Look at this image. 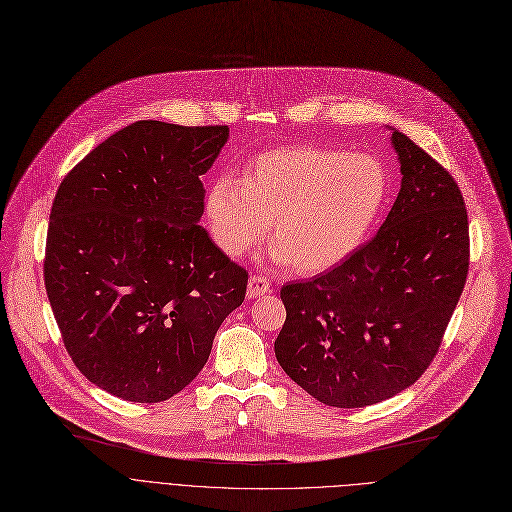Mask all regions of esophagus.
<instances>
[{
    "instance_id": "esophagus-1",
    "label": "esophagus",
    "mask_w": 512,
    "mask_h": 512,
    "mask_svg": "<svg viewBox=\"0 0 512 512\" xmlns=\"http://www.w3.org/2000/svg\"><path fill=\"white\" fill-rule=\"evenodd\" d=\"M270 293V283L266 277H262V274H252L250 281H248V297L254 299V297H260V295H266Z\"/></svg>"
}]
</instances>
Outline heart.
I'll return each mask as SVG.
<instances>
[{
  "instance_id": "b5f03b06",
  "label": "heart",
  "mask_w": 512,
  "mask_h": 512,
  "mask_svg": "<svg viewBox=\"0 0 512 512\" xmlns=\"http://www.w3.org/2000/svg\"><path fill=\"white\" fill-rule=\"evenodd\" d=\"M387 196L389 176L377 157L287 145L258 153L244 180L219 176L207 194V219L229 256L254 248L272 221V256L313 274L361 250Z\"/></svg>"
}]
</instances>
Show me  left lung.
Wrapping results in <instances>:
<instances>
[{"label":"left lung","instance_id":"8db88e82","mask_svg":"<svg viewBox=\"0 0 512 512\" xmlns=\"http://www.w3.org/2000/svg\"><path fill=\"white\" fill-rule=\"evenodd\" d=\"M402 188L377 235L342 264L281 289L283 371L334 408L410 387L437 357L469 268V223L453 176L393 131Z\"/></svg>","mask_w":512,"mask_h":512}]
</instances>
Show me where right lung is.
Instances as JSON below:
<instances>
[{
  "mask_svg": "<svg viewBox=\"0 0 512 512\" xmlns=\"http://www.w3.org/2000/svg\"><path fill=\"white\" fill-rule=\"evenodd\" d=\"M227 137L225 125L137 121L59 184L47 295L75 367L116 398L155 404L182 391L246 297V268L199 225L201 176Z\"/></svg>",
  "mask_w": 512,
  "mask_h": 512,
  "instance_id": "add662e5",
  "label": "right lung"
}]
</instances>
